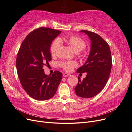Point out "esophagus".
Listing matches in <instances>:
<instances>
[{"label":"esophagus","mask_w":132,"mask_h":132,"mask_svg":"<svg viewBox=\"0 0 132 132\" xmlns=\"http://www.w3.org/2000/svg\"><path fill=\"white\" fill-rule=\"evenodd\" d=\"M71 76V75L70 74H68V73H64L63 74V77H70Z\"/></svg>","instance_id":"esophagus-1"}]
</instances>
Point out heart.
I'll return each instance as SVG.
<instances>
[{"label": "heart", "instance_id": "b5f03b06", "mask_svg": "<svg viewBox=\"0 0 132 132\" xmlns=\"http://www.w3.org/2000/svg\"><path fill=\"white\" fill-rule=\"evenodd\" d=\"M64 39L76 52L82 51L87 46L86 42L79 37L70 36ZM61 41H62V39L57 38L53 42L50 47V52L52 55H55L59 50L61 45ZM58 65L65 71L71 72L74 67L77 66L78 64L74 61H61L58 62Z\"/></svg>", "mask_w": 132, "mask_h": 132}]
</instances>
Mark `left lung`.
<instances>
[{
	"label": "left lung",
	"mask_w": 132,
	"mask_h": 132,
	"mask_svg": "<svg viewBox=\"0 0 132 132\" xmlns=\"http://www.w3.org/2000/svg\"><path fill=\"white\" fill-rule=\"evenodd\" d=\"M81 31L90 39L91 50L86 63L77 71L87 74L82 81L78 77L75 92L80 97L91 98L102 90L108 81L112 67L111 53L109 44L99 35L86 30Z\"/></svg>",
	"instance_id": "obj_1"
}]
</instances>
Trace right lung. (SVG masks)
Segmentation results:
<instances>
[{
	"instance_id": "add662e5",
	"label": "right lung",
	"mask_w": 132,
	"mask_h": 132,
	"mask_svg": "<svg viewBox=\"0 0 132 132\" xmlns=\"http://www.w3.org/2000/svg\"><path fill=\"white\" fill-rule=\"evenodd\" d=\"M61 32L39 28L28 35L20 47L16 60L18 77L25 92L36 100L53 97L61 80V72L55 71L47 75L43 69L52 59L50 48L52 41Z\"/></svg>"
}]
</instances>
